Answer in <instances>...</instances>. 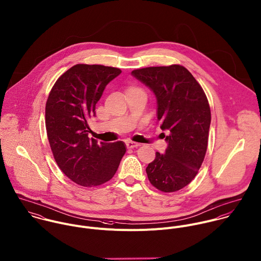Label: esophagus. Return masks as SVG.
Segmentation results:
<instances>
[{
    "label": "esophagus",
    "mask_w": 261,
    "mask_h": 261,
    "mask_svg": "<svg viewBox=\"0 0 261 261\" xmlns=\"http://www.w3.org/2000/svg\"><path fill=\"white\" fill-rule=\"evenodd\" d=\"M126 145H127V147H128V148H136V147L140 146V144H139V143H137V142H133V141H127V142H126Z\"/></svg>",
    "instance_id": "obj_1"
}]
</instances>
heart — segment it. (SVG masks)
Listing matches in <instances>:
<instances>
[{"instance_id": "1", "label": "heart", "mask_w": 261, "mask_h": 261, "mask_svg": "<svg viewBox=\"0 0 261 261\" xmlns=\"http://www.w3.org/2000/svg\"><path fill=\"white\" fill-rule=\"evenodd\" d=\"M135 93H144V91L137 87V86H134V85H131L129 87H127L126 89V95H129V94H135Z\"/></svg>"}]
</instances>
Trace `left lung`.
Returning <instances> with one entry per match:
<instances>
[{
	"label": "left lung",
	"mask_w": 261,
	"mask_h": 261,
	"mask_svg": "<svg viewBox=\"0 0 261 261\" xmlns=\"http://www.w3.org/2000/svg\"><path fill=\"white\" fill-rule=\"evenodd\" d=\"M132 75L155 94L158 121L169 131L166 153L156 151L146 168L148 180L160 191H178L195 178L206 153L212 121L207 97L181 65L136 69Z\"/></svg>",
	"instance_id": "obj_1"
}]
</instances>
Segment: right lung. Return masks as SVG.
I'll return each mask as SVG.
<instances>
[{"label": "right lung", "mask_w": 261, "mask_h": 261, "mask_svg": "<svg viewBox=\"0 0 261 261\" xmlns=\"http://www.w3.org/2000/svg\"><path fill=\"white\" fill-rule=\"evenodd\" d=\"M122 71L102 65L77 64L62 74L45 103V128L60 170L83 187L101 185L116 174L126 152L123 141L99 144L88 137L90 117L107 84Z\"/></svg>", "instance_id": "obj_1"}]
</instances>
